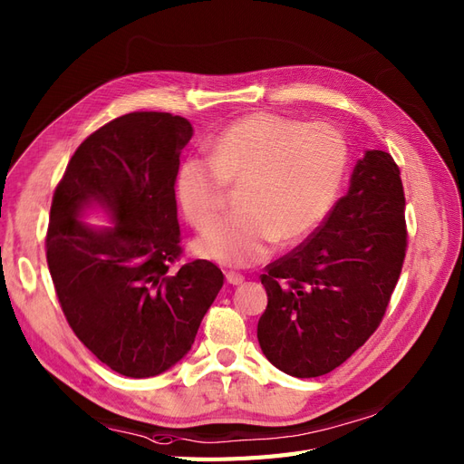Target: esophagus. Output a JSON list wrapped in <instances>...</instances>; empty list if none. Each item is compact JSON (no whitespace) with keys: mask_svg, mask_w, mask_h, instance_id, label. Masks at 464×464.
Masks as SVG:
<instances>
[{"mask_svg":"<svg viewBox=\"0 0 464 464\" xmlns=\"http://www.w3.org/2000/svg\"><path fill=\"white\" fill-rule=\"evenodd\" d=\"M226 279H227V283H231V285H241V283L245 281V276L237 274V272H227Z\"/></svg>","mask_w":464,"mask_h":464,"instance_id":"esophagus-1","label":"esophagus"}]
</instances>
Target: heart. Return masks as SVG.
Wrapping results in <instances>:
<instances>
[{
    "label": "heart",
    "instance_id": "obj_1",
    "mask_svg": "<svg viewBox=\"0 0 464 464\" xmlns=\"http://www.w3.org/2000/svg\"><path fill=\"white\" fill-rule=\"evenodd\" d=\"M347 142L330 123H303L277 113H252L223 129L210 158H188L177 177L187 219L210 227L241 187L237 216L208 229L200 256L246 267L264 262L276 243L303 241L330 214L347 171Z\"/></svg>",
    "mask_w": 464,
    "mask_h": 464
}]
</instances>
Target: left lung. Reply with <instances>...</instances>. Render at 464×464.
I'll return each mask as SVG.
<instances>
[{
	"instance_id": "left-lung-1",
	"label": "left lung",
	"mask_w": 464,
	"mask_h": 464,
	"mask_svg": "<svg viewBox=\"0 0 464 464\" xmlns=\"http://www.w3.org/2000/svg\"><path fill=\"white\" fill-rule=\"evenodd\" d=\"M405 192L395 160L368 150L351 187L304 243L260 276V347L295 378L335 370L378 330L407 252Z\"/></svg>"
}]
</instances>
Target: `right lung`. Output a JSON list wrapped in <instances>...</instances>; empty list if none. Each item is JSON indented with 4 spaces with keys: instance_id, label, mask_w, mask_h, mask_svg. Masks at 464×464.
<instances>
[{
    "instance_id": "obj_1",
    "label": "right lung",
    "mask_w": 464,
    "mask_h": 464,
    "mask_svg": "<svg viewBox=\"0 0 464 464\" xmlns=\"http://www.w3.org/2000/svg\"><path fill=\"white\" fill-rule=\"evenodd\" d=\"M192 137L181 115L132 111L94 130L57 183L46 260L59 304L84 347L127 378H152L190 351L223 285L208 260L181 262L175 179ZM100 201L118 223L76 219Z\"/></svg>"
}]
</instances>
